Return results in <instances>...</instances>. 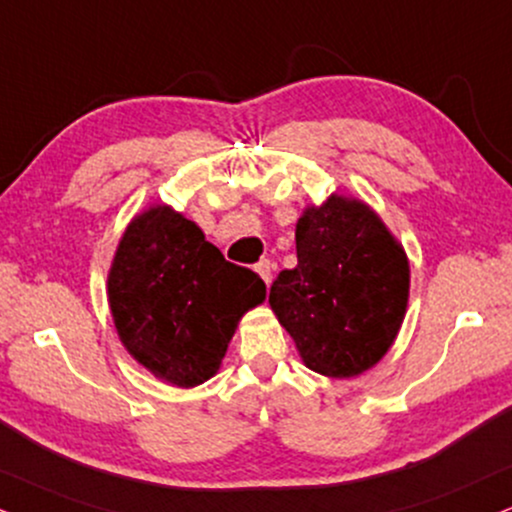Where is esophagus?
<instances>
[{"instance_id":"34e87169","label":"esophagus","mask_w":512,"mask_h":512,"mask_svg":"<svg viewBox=\"0 0 512 512\" xmlns=\"http://www.w3.org/2000/svg\"><path fill=\"white\" fill-rule=\"evenodd\" d=\"M273 268L275 266L268 261V258H263V261L256 266V273L261 275V280L266 282V285H270V280H273Z\"/></svg>"}]
</instances>
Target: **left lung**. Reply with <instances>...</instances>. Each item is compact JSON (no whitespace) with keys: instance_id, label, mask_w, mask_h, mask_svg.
<instances>
[{"instance_id":"obj_1","label":"left lung","mask_w":512,"mask_h":512,"mask_svg":"<svg viewBox=\"0 0 512 512\" xmlns=\"http://www.w3.org/2000/svg\"><path fill=\"white\" fill-rule=\"evenodd\" d=\"M296 268L270 287V308L306 368L356 377L401 330L410 268L403 246L363 201L332 194L296 223Z\"/></svg>"}]
</instances>
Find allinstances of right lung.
<instances>
[{
  "label": "right lung",
  "instance_id": "1",
  "mask_svg": "<svg viewBox=\"0 0 512 512\" xmlns=\"http://www.w3.org/2000/svg\"><path fill=\"white\" fill-rule=\"evenodd\" d=\"M263 299L254 270L225 261L197 223L161 204L132 218L109 270L123 346L182 389L216 375L239 318Z\"/></svg>",
  "mask_w": 512,
  "mask_h": 512
}]
</instances>
